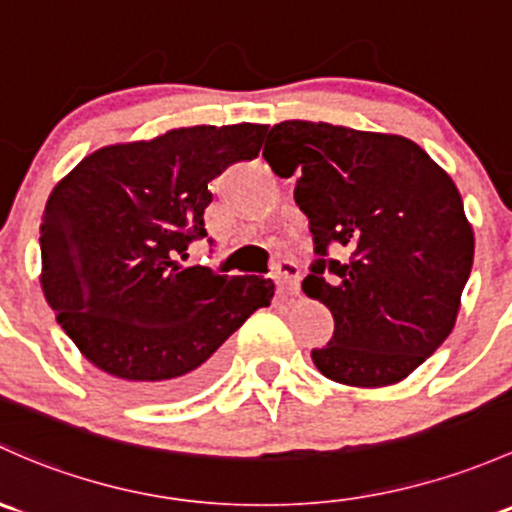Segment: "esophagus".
Here are the masks:
<instances>
[{
	"label": "esophagus",
	"mask_w": 512,
	"mask_h": 512,
	"mask_svg": "<svg viewBox=\"0 0 512 512\" xmlns=\"http://www.w3.org/2000/svg\"><path fill=\"white\" fill-rule=\"evenodd\" d=\"M299 279H301V272L294 260H279L277 265H274V282H277L282 289H292L294 292V289L299 287Z\"/></svg>",
	"instance_id": "1"
}]
</instances>
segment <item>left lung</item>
<instances>
[{
  "instance_id": "8db88e82",
  "label": "left lung",
  "mask_w": 512,
  "mask_h": 512,
  "mask_svg": "<svg viewBox=\"0 0 512 512\" xmlns=\"http://www.w3.org/2000/svg\"><path fill=\"white\" fill-rule=\"evenodd\" d=\"M262 157L299 176L314 235L301 287L333 314L314 365L343 385L400 383L446 341L469 282L473 230L454 181L410 139L326 122H279Z\"/></svg>"
}]
</instances>
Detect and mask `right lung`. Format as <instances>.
Segmentation results:
<instances>
[{
  "label": "right lung",
  "mask_w": 512,
  "mask_h": 512,
  "mask_svg": "<svg viewBox=\"0 0 512 512\" xmlns=\"http://www.w3.org/2000/svg\"><path fill=\"white\" fill-rule=\"evenodd\" d=\"M267 125H196L102 147L51 191L41 287L80 353L139 397L211 383L223 343L270 306L272 279L179 267L206 238L208 184L260 154ZM213 245V240L208 238Z\"/></svg>",
  "instance_id": "1"
}]
</instances>
